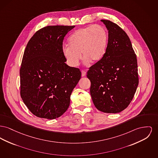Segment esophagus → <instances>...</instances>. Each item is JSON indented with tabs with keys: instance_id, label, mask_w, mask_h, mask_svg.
Wrapping results in <instances>:
<instances>
[{
	"instance_id": "obj_1",
	"label": "esophagus",
	"mask_w": 158,
	"mask_h": 158,
	"mask_svg": "<svg viewBox=\"0 0 158 158\" xmlns=\"http://www.w3.org/2000/svg\"><path fill=\"white\" fill-rule=\"evenodd\" d=\"M81 72H82V77H84V76H86V72L85 71H84V70H82V71H81Z\"/></svg>"
}]
</instances>
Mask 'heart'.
Instances as JSON below:
<instances>
[{
    "label": "heart",
    "mask_w": 158,
    "mask_h": 158,
    "mask_svg": "<svg viewBox=\"0 0 158 158\" xmlns=\"http://www.w3.org/2000/svg\"><path fill=\"white\" fill-rule=\"evenodd\" d=\"M108 43V33L103 26L95 24L76 30L63 48L67 63L72 67L79 64L81 56L86 64L96 63L104 56Z\"/></svg>",
    "instance_id": "b5f03b06"
}]
</instances>
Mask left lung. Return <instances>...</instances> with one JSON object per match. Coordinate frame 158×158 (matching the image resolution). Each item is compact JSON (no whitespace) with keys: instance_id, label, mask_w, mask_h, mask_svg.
Instances as JSON below:
<instances>
[{"instance_id":"obj_1","label":"left lung","mask_w":158,"mask_h":158,"mask_svg":"<svg viewBox=\"0 0 158 158\" xmlns=\"http://www.w3.org/2000/svg\"><path fill=\"white\" fill-rule=\"evenodd\" d=\"M108 30V43L102 59L87 72L95 107L107 113L125 109L139 85L137 60L130 38L116 24L101 19Z\"/></svg>"}]
</instances>
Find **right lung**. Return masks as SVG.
<instances>
[{"label":"right lung","instance_id":"right-lung-1","mask_svg":"<svg viewBox=\"0 0 158 158\" xmlns=\"http://www.w3.org/2000/svg\"><path fill=\"white\" fill-rule=\"evenodd\" d=\"M75 26H50L38 30L24 52L20 94L34 115L54 119L69 107L70 95L81 77L77 68L65 64L63 42Z\"/></svg>","mask_w":158,"mask_h":158}]
</instances>
